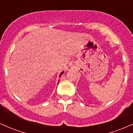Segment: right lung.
Instances as JSON below:
<instances>
[{"label": "right lung", "instance_id": "right-lung-1", "mask_svg": "<svg viewBox=\"0 0 133 133\" xmlns=\"http://www.w3.org/2000/svg\"><path fill=\"white\" fill-rule=\"evenodd\" d=\"M63 73H64V71H62V72H61V74H59V77H61V75H62V74H63ZM58 83H59V82H58Z\"/></svg>", "mask_w": 133, "mask_h": 133}]
</instances>
